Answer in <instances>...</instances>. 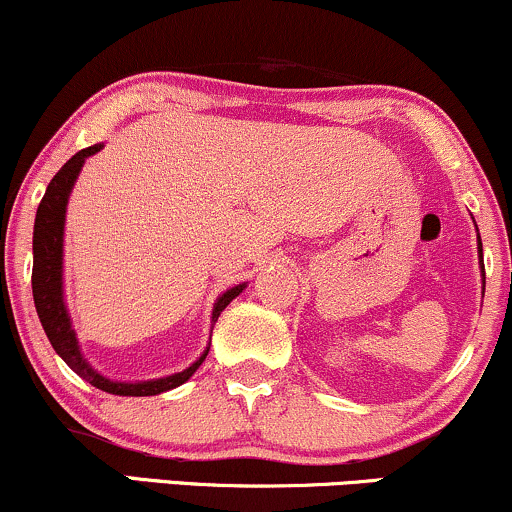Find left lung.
<instances>
[{
	"mask_svg": "<svg viewBox=\"0 0 512 512\" xmlns=\"http://www.w3.org/2000/svg\"><path fill=\"white\" fill-rule=\"evenodd\" d=\"M479 260H482V240H479ZM484 264V262H482Z\"/></svg>",
	"mask_w": 512,
	"mask_h": 512,
	"instance_id": "8db88e82",
	"label": "left lung"
}]
</instances>
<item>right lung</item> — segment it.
I'll return each instance as SVG.
<instances>
[{
    "label": "right lung",
    "instance_id": "1",
    "mask_svg": "<svg viewBox=\"0 0 512 512\" xmlns=\"http://www.w3.org/2000/svg\"><path fill=\"white\" fill-rule=\"evenodd\" d=\"M102 143L85 147L73 155L69 162L59 169V174L49 181L45 190V197H42L38 214H35V231H33V298H35V310H38V317L42 322V329L52 343V348L57 350L61 360L69 365L78 377L90 381L95 389L114 393V396H157V393L171 391L176 386L186 384V381L193 377L195 369L205 362L209 348L202 353L197 360L183 372L171 374V377L162 379H150V381H135V384H128V381H114L102 377L95 367L85 360L83 353H80L76 331L71 326L69 310H66L64 303V224H66V205H69V195L73 190V183L83 169L85 159L95 152L102 150ZM245 283H238V286L229 288L226 293H221L214 303L212 310V322H217L224 307L231 303L233 298H238L243 293Z\"/></svg>",
    "mask_w": 512,
    "mask_h": 512
}]
</instances>
